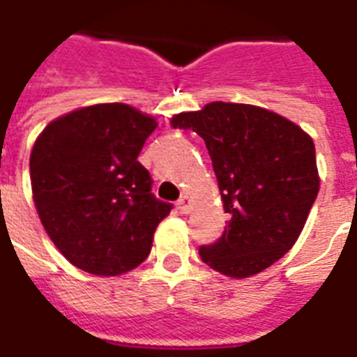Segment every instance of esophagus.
<instances>
[{
    "instance_id": "esophagus-1",
    "label": "esophagus",
    "mask_w": 357,
    "mask_h": 357,
    "mask_svg": "<svg viewBox=\"0 0 357 357\" xmlns=\"http://www.w3.org/2000/svg\"><path fill=\"white\" fill-rule=\"evenodd\" d=\"M178 209L179 213H183V215H187L190 209V198L187 195H183L181 198L178 200Z\"/></svg>"
}]
</instances>
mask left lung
<instances>
[{
	"label": "left lung",
	"instance_id": "obj_1",
	"mask_svg": "<svg viewBox=\"0 0 357 357\" xmlns=\"http://www.w3.org/2000/svg\"><path fill=\"white\" fill-rule=\"evenodd\" d=\"M200 135L229 222L202 261L231 278L265 271L296 243L319 195L315 144L296 123L266 109L213 102L172 119Z\"/></svg>",
	"mask_w": 357,
	"mask_h": 357
}]
</instances>
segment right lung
<instances>
[{
	"label": "right lung",
	"mask_w": 357,
	"mask_h": 357,
	"mask_svg": "<svg viewBox=\"0 0 357 357\" xmlns=\"http://www.w3.org/2000/svg\"><path fill=\"white\" fill-rule=\"evenodd\" d=\"M155 120L102 103L53 120L36 139L29 170L42 226L77 268L116 276L139 266L172 204L151 192L139 161Z\"/></svg>",
	"instance_id": "1"
}]
</instances>
